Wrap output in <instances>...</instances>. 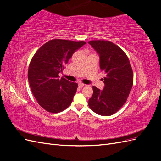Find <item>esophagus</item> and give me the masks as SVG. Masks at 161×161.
Returning a JSON list of instances; mask_svg holds the SVG:
<instances>
[{
  "label": "esophagus",
  "instance_id": "esophagus-1",
  "mask_svg": "<svg viewBox=\"0 0 161 161\" xmlns=\"http://www.w3.org/2000/svg\"><path fill=\"white\" fill-rule=\"evenodd\" d=\"M85 86V85L82 83V82H79V88H82V87H83Z\"/></svg>",
  "mask_w": 161,
  "mask_h": 161
}]
</instances>
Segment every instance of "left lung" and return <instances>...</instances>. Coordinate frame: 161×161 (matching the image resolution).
<instances>
[{
  "label": "left lung",
  "instance_id": "8db88e82",
  "mask_svg": "<svg viewBox=\"0 0 161 161\" xmlns=\"http://www.w3.org/2000/svg\"><path fill=\"white\" fill-rule=\"evenodd\" d=\"M88 43L99 53L100 68L105 74L103 90L92 86L89 106L99 115H113L128 99L134 82L132 69L125 53L114 43L105 40Z\"/></svg>",
  "mask_w": 161,
  "mask_h": 161
}]
</instances>
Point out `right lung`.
<instances>
[{
    "label": "right lung",
    "instance_id": "right-lung-1",
    "mask_svg": "<svg viewBox=\"0 0 161 161\" xmlns=\"http://www.w3.org/2000/svg\"><path fill=\"white\" fill-rule=\"evenodd\" d=\"M86 43L55 39L44 43L33 55L28 69L32 93L42 108L53 114L69 108L78 87L58 74L74 52Z\"/></svg>",
    "mask_w": 161,
    "mask_h": 161
}]
</instances>
